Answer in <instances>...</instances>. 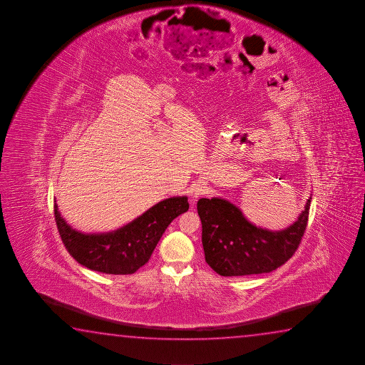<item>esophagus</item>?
Wrapping results in <instances>:
<instances>
[{"label":"esophagus","mask_w":365,"mask_h":365,"mask_svg":"<svg viewBox=\"0 0 365 365\" xmlns=\"http://www.w3.org/2000/svg\"><path fill=\"white\" fill-rule=\"evenodd\" d=\"M192 193H193V200L200 196V195H202V193H203V188H202V185H196V187L193 188V192H192Z\"/></svg>","instance_id":"obj_1"}]
</instances>
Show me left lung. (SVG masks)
Returning a JSON list of instances; mask_svg holds the SVG:
<instances>
[{"label": "left lung", "mask_w": 365, "mask_h": 365, "mask_svg": "<svg viewBox=\"0 0 365 365\" xmlns=\"http://www.w3.org/2000/svg\"><path fill=\"white\" fill-rule=\"evenodd\" d=\"M310 203L312 196L291 226L269 231L250 222L230 201L217 197L201 198L197 211L207 264L221 276L257 275L280 267L302 243Z\"/></svg>", "instance_id": "1"}]
</instances>
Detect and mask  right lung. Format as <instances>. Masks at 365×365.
I'll return each mask as SVG.
<instances>
[{
  "instance_id": "1",
  "label": "right lung",
  "mask_w": 365,
  "mask_h": 365,
  "mask_svg": "<svg viewBox=\"0 0 365 365\" xmlns=\"http://www.w3.org/2000/svg\"><path fill=\"white\" fill-rule=\"evenodd\" d=\"M187 197H170L116 231L83 233L66 223L55 201L60 237L80 264L109 275H130L147 264L159 240L175 217L188 211Z\"/></svg>"
}]
</instances>
